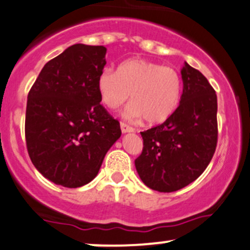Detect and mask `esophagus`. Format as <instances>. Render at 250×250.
I'll use <instances>...</instances> for the list:
<instances>
[{
    "instance_id": "esophagus-1",
    "label": "esophagus",
    "mask_w": 250,
    "mask_h": 250,
    "mask_svg": "<svg viewBox=\"0 0 250 250\" xmlns=\"http://www.w3.org/2000/svg\"><path fill=\"white\" fill-rule=\"evenodd\" d=\"M120 125H121V130H122L123 134H125V133H133V131H135V129H134L133 127H130V125H125V123H123V122H121Z\"/></svg>"
}]
</instances>
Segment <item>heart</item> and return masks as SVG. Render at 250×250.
<instances>
[{"label":"heart","instance_id":"b5f03b06","mask_svg":"<svg viewBox=\"0 0 250 250\" xmlns=\"http://www.w3.org/2000/svg\"><path fill=\"white\" fill-rule=\"evenodd\" d=\"M180 77L174 68L145 59L123 62L117 71L105 67L97 78V90L105 106L115 110L128 100L122 115L129 121L159 123L168 119L180 97Z\"/></svg>","mask_w":250,"mask_h":250}]
</instances>
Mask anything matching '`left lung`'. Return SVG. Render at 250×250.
<instances>
[{
	"label": "left lung",
	"mask_w": 250,
	"mask_h": 250,
	"mask_svg": "<svg viewBox=\"0 0 250 250\" xmlns=\"http://www.w3.org/2000/svg\"><path fill=\"white\" fill-rule=\"evenodd\" d=\"M179 106L163 125L141 131L144 149L135 160L139 177L159 192H173L197 179L217 145V96L188 62L182 68Z\"/></svg>",
	"instance_id": "8db88e82"
}]
</instances>
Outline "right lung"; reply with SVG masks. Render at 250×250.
Returning a JSON list of instances; mask_svg holds the SVG:
<instances>
[{
	"instance_id": "obj_1",
	"label": "right lung",
	"mask_w": 250,
	"mask_h": 250,
	"mask_svg": "<svg viewBox=\"0 0 250 250\" xmlns=\"http://www.w3.org/2000/svg\"><path fill=\"white\" fill-rule=\"evenodd\" d=\"M106 48L76 43L42 67L28 94L26 144L33 165L57 185L76 188L97 175L121 136L101 105L97 78Z\"/></svg>"
}]
</instances>
